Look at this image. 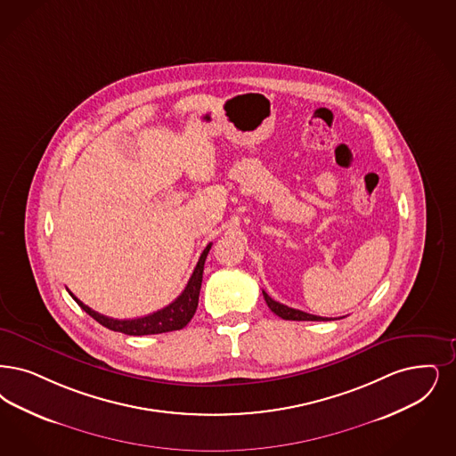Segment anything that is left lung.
Instances as JSON below:
<instances>
[{
	"mask_svg": "<svg viewBox=\"0 0 456 456\" xmlns=\"http://www.w3.org/2000/svg\"><path fill=\"white\" fill-rule=\"evenodd\" d=\"M263 297H265V300H266V304H268V307L272 309V312L276 314L278 317L285 319V321H332V319H329V317L312 315V314H307V312H304V310L292 309V307H289V305H283V304L273 300L265 290H263Z\"/></svg>",
	"mask_w": 456,
	"mask_h": 456,
	"instance_id": "8db88e82",
	"label": "left lung"
}]
</instances>
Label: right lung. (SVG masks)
I'll list each match as a JSON object with an SVG mask.
<instances>
[{"mask_svg":"<svg viewBox=\"0 0 456 456\" xmlns=\"http://www.w3.org/2000/svg\"><path fill=\"white\" fill-rule=\"evenodd\" d=\"M210 248H212V242L203 249L200 259H199L193 273L190 276L182 295L175 302L166 305L164 309L152 312V314L144 315V317H137V319L107 317V315H102V314L90 309L79 298H76L73 293H69L81 309L85 310L88 315H92L96 322H100L102 326H105L110 330L124 332L128 336H147V334H161V332H169V330H178V329L184 328L191 321V317L195 315L197 307H199L203 265H205V259H207Z\"/></svg>","mask_w":456,"mask_h":456,"instance_id":"obj_1","label":"right lung"}]
</instances>
